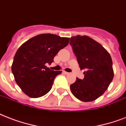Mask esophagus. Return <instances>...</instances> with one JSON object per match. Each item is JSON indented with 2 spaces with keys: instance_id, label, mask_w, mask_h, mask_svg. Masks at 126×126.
<instances>
[{
  "instance_id": "esophagus-1",
  "label": "esophagus",
  "mask_w": 126,
  "mask_h": 126,
  "mask_svg": "<svg viewBox=\"0 0 126 126\" xmlns=\"http://www.w3.org/2000/svg\"><path fill=\"white\" fill-rule=\"evenodd\" d=\"M63 73H64V74H69V73H68V72H66V71H63Z\"/></svg>"
}]
</instances>
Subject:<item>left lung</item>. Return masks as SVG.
<instances>
[{
    "instance_id": "obj_1",
    "label": "left lung",
    "mask_w": 126,
    "mask_h": 126,
    "mask_svg": "<svg viewBox=\"0 0 126 126\" xmlns=\"http://www.w3.org/2000/svg\"><path fill=\"white\" fill-rule=\"evenodd\" d=\"M70 45L84 78H77L70 85L72 94L83 102L96 100L105 92L114 78L112 60L109 52L99 43L86 35L70 39Z\"/></svg>"
}]
</instances>
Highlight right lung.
Masks as SVG:
<instances>
[{
  "mask_svg": "<svg viewBox=\"0 0 126 126\" xmlns=\"http://www.w3.org/2000/svg\"><path fill=\"white\" fill-rule=\"evenodd\" d=\"M69 40L54 34H40L19 47L14 58L12 72L16 83L26 95L39 98L49 92L54 78L62 71L51 70L46 64L53 62Z\"/></svg>",
  "mask_w": 126,
  "mask_h": 126,
  "instance_id": "add662e5",
  "label": "right lung"
}]
</instances>
